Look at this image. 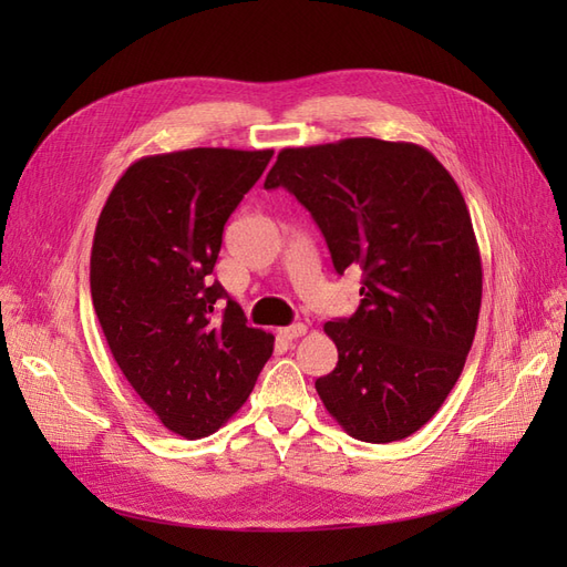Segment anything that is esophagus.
I'll use <instances>...</instances> for the list:
<instances>
[{
	"label": "esophagus",
	"mask_w": 567,
	"mask_h": 567,
	"mask_svg": "<svg viewBox=\"0 0 567 567\" xmlns=\"http://www.w3.org/2000/svg\"><path fill=\"white\" fill-rule=\"evenodd\" d=\"M307 333V326L305 323H293V326H286V329H279V336L286 340H296L300 336Z\"/></svg>",
	"instance_id": "1"
}]
</instances>
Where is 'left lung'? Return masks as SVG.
Returning a JSON list of instances; mask_svg holds the SVG:
<instances>
[{
    "instance_id": "obj_1",
    "label": "left lung",
    "mask_w": 567,
    "mask_h": 567,
    "mask_svg": "<svg viewBox=\"0 0 567 567\" xmlns=\"http://www.w3.org/2000/svg\"><path fill=\"white\" fill-rule=\"evenodd\" d=\"M312 213L338 274L362 267V305L326 321L338 364L315 388L354 440L414 435L447 400L471 352L483 262L454 177L411 142L354 136L281 148L265 188Z\"/></svg>"
}]
</instances>
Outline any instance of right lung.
Instances as JSON below:
<instances>
[{
  "instance_id": "1",
  "label": "right lung",
  "mask_w": 567,
  "mask_h": 567,
  "mask_svg": "<svg viewBox=\"0 0 567 567\" xmlns=\"http://www.w3.org/2000/svg\"><path fill=\"white\" fill-rule=\"evenodd\" d=\"M271 153L144 156L115 182L96 221L90 286L101 331L134 392L186 440L213 435L244 406L274 350V336L250 329L210 279L227 219Z\"/></svg>"
}]
</instances>
